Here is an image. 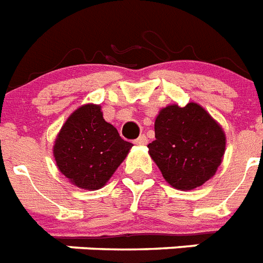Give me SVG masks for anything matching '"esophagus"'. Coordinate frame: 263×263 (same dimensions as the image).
Segmentation results:
<instances>
[{"instance_id":"esophagus-1","label":"esophagus","mask_w":263,"mask_h":263,"mask_svg":"<svg viewBox=\"0 0 263 263\" xmlns=\"http://www.w3.org/2000/svg\"><path fill=\"white\" fill-rule=\"evenodd\" d=\"M146 142H148V138H146V136H145V134H141V136H140L137 140H134V144L136 145H145Z\"/></svg>"}]
</instances>
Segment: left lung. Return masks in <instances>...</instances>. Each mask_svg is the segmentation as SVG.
Masks as SVG:
<instances>
[{
	"label": "left lung",
	"instance_id": "1",
	"mask_svg": "<svg viewBox=\"0 0 263 263\" xmlns=\"http://www.w3.org/2000/svg\"><path fill=\"white\" fill-rule=\"evenodd\" d=\"M156 140L149 155L164 179L178 190L202 186L217 171L226 152V134L203 107L189 103L161 108L155 121Z\"/></svg>",
	"mask_w": 263,
	"mask_h": 263
}]
</instances>
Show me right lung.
Wrapping results in <instances>:
<instances>
[{"label": "right lung", "instance_id": "1", "mask_svg": "<svg viewBox=\"0 0 263 263\" xmlns=\"http://www.w3.org/2000/svg\"><path fill=\"white\" fill-rule=\"evenodd\" d=\"M132 146L104 121L102 107L85 104L61 127L52 153L58 170L73 184L84 190H98L108 182Z\"/></svg>", "mask_w": 263, "mask_h": 263}]
</instances>
